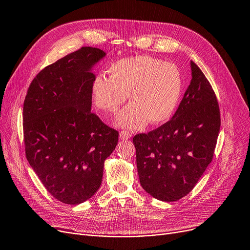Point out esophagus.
<instances>
[{
    "mask_svg": "<svg viewBox=\"0 0 250 250\" xmlns=\"http://www.w3.org/2000/svg\"><path fill=\"white\" fill-rule=\"evenodd\" d=\"M130 137H131V134H130L128 131H121L120 132V138L122 139V140H127V139H129Z\"/></svg>",
    "mask_w": 250,
    "mask_h": 250,
    "instance_id": "esophagus-1",
    "label": "esophagus"
}]
</instances>
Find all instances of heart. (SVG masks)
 I'll return each instance as SVG.
<instances>
[{
  "instance_id": "b5f03b06",
  "label": "heart",
  "mask_w": 250,
  "mask_h": 250,
  "mask_svg": "<svg viewBox=\"0 0 250 250\" xmlns=\"http://www.w3.org/2000/svg\"><path fill=\"white\" fill-rule=\"evenodd\" d=\"M109 78H94L91 97L94 105L116 115L126 102L130 104L118 116L119 126L140 129L147 122L162 124L175 113L182 94V77L174 64L147 55L123 58L113 63Z\"/></svg>"
}]
</instances>
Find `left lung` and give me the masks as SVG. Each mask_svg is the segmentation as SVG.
<instances>
[{
	"instance_id": "1",
	"label": "left lung",
	"mask_w": 250,
	"mask_h": 250,
	"mask_svg": "<svg viewBox=\"0 0 250 250\" xmlns=\"http://www.w3.org/2000/svg\"><path fill=\"white\" fill-rule=\"evenodd\" d=\"M190 64L191 81L171 120L133 137L142 188L168 203L194 188L212 160L221 126L215 91L199 67Z\"/></svg>"
}]
</instances>
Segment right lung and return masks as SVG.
<instances>
[{
  "instance_id": "obj_1",
  "label": "right lung",
  "mask_w": 250,
  "mask_h": 250,
  "mask_svg": "<svg viewBox=\"0 0 250 250\" xmlns=\"http://www.w3.org/2000/svg\"><path fill=\"white\" fill-rule=\"evenodd\" d=\"M105 56L83 46L34 77L23 104L26 159L56 199L79 205L96 193L119 132L91 112L92 67Z\"/></svg>"
}]
</instances>
